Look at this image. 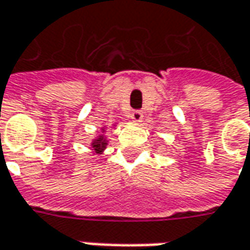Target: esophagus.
<instances>
[{
  "instance_id": "1",
  "label": "esophagus",
  "mask_w": 250,
  "mask_h": 250,
  "mask_svg": "<svg viewBox=\"0 0 250 250\" xmlns=\"http://www.w3.org/2000/svg\"><path fill=\"white\" fill-rule=\"evenodd\" d=\"M130 118L134 120L135 123H139V122H142V119H143V115H142L141 111H132L130 115Z\"/></svg>"
}]
</instances>
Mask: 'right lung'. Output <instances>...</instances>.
<instances>
[{
	"mask_svg": "<svg viewBox=\"0 0 250 250\" xmlns=\"http://www.w3.org/2000/svg\"><path fill=\"white\" fill-rule=\"evenodd\" d=\"M116 125V123H114V125ZM105 130H107V127H102V132H100V134L93 139L92 143H91V150H92L93 155H95V154H98V155L103 154L104 150H105V147L108 145V139H107V136L104 135Z\"/></svg>",
	"mask_w": 250,
	"mask_h": 250,
	"instance_id": "add662e5",
	"label": "right lung"
}]
</instances>
